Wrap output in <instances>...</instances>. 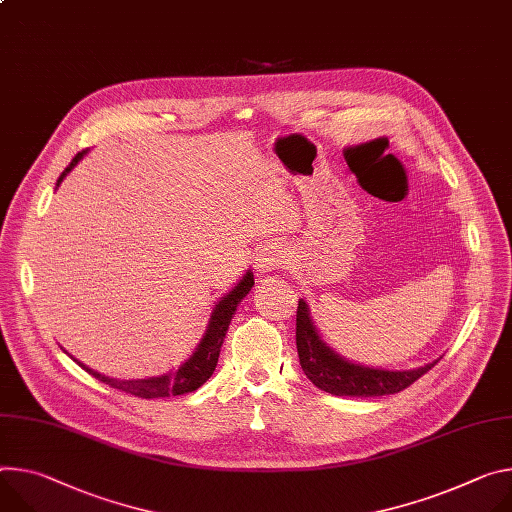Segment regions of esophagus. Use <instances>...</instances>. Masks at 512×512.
<instances>
[{"label":"esophagus","mask_w":512,"mask_h":512,"mask_svg":"<svg viewBox=\"0 0 512 512\" xmlns=\"http://www.w3.org/2000/svg\"><path fill=\"white\" fill-rule=\"evenodd\" d=\"M286 261V251L282 249V245H265L255 257V269L259 271V275H265L275 269H282Z\"/></svg>","instance_id":"34e87169"}]
</instances>
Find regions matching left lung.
Masks as SVG:
<instances>
[{
	"label": "left lung",
	"instance_id": "1",
	"mask_svg": "<svg viewBox=\"0 0 512 512\" xmlns=\"http://www.w3.org/2000/svg\"><path fill=\"white\" fill-rule=\"evenodd\" d=\"M296 347L302 371L306 378L320 390L333 396H386L396 394L414 384L418 378L425 376L427 371L439 361H431L427 365L414 369H380L353 363L341 357L335 349H331L322 341L316 324L312 322L308 304L304 300L298 302L296 312Z\"/></svg>",
	"mask_w": 512,
	"mask_h": 512
}]
</instances>
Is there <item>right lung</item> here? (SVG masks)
Here are the masks:
<instances>
[{
    "instance_id": "1",
    "label": "right lung",
    "mask_w": 512,
    "mask_h": 512,
    "mask_svg": "<svg viewBox=\"0 0 512 512\" xmlns=\"http://www.w3.org/2000/svg\"><path fill=\"white\" fill-rule=\"evenodd\" d=\"M85 153L87 151H81L73 157V161L67 165V169L59 175L57 188L61 185V181L67 177V173L85 157ZM253 286H255L253 271L247 269V273L243 275V280L235 288H232L224 298H220L216 302V306L212 310V316L208 320L206 333L200 339L194 353L188 359H185L175 371H169V374H163V376H157V378H147V380H116V378L102 376L100 371H94V369L83 365L77 359L75 361L96 380L108 384L110 388H116L120 392H126V394L138 396V398H167V396H181V394L194 392L214 374L216 363H218V355H220V347L224 343L232 314L237 312V306L243 302V298L251 292Z\"/></svg>"
}]
</instances>
